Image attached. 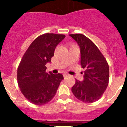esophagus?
Listing matches in <instances>:
<instances>
[{"mask_svg":"<svg viewBox=\"0 0 127 127\" xmlns=\"http://www.w3.org/2000/svg\"><path fill=\"white\" fill-rule=\"evenodd\" d=\"M68 76H69V74H64V77H67Z\"/></svg>","mask_w":127,"mask_h":127,"instance_id":"esophagus-1","label":"esophagus"}]
</instances>
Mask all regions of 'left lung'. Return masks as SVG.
<instances>
[{"instance_id":"8db88e82","label":"left lung","mask_w":127,"mask_h":127,"mask_svg":"<svg viewBox=\"0 0 127 127\" xmlns=\"http://www.w3.org/2000/svg\"><path fill=\"white\" fill-rule=\"evenodd\" d=\"M69 35L80 48L81 65L85 69L83 81L76 79L72 92L81 101L94 102L102 96L108 85V64L98 48L87 37L81 33Z\"/></svg>"}]
</instances>
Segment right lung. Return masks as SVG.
Here are the masks:
<instances>
[{
  "instance_id": "add662e5",
  "label": "right lung",
  "mask_w": 127,
  "mask_h": 127,
  "mask_svg": "<svg viewBox=\"0 0 127 127\" xmlns=\"http://www.w3.org/2000/svg\"><path fill=\"white\" fill-rule=\"evenodd\" d=\"M65 37L63 34L44 33L31 43L20 62L17 80L20 90L30 102L38 105L51 101L64 79L61 74L46 72L56 46Z\"/></svg>"
}]
</instances>
